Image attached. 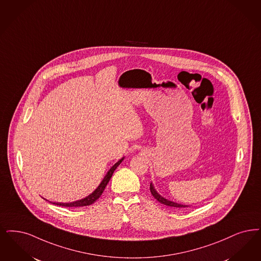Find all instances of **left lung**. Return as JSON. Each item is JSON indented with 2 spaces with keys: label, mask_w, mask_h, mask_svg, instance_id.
Wrapping results in <instances>:
<instances>
[{
  "label": "left lung",
  "mask_w": 261,
  "mask_h": 261,
  "mask_svg": "<svg viewBox=\"0 0 261 261\" xmlns=\"http://www.w3.org/2000/svg\"><path fill=\"white\" fill-rule=\"evenodd\" d=\"M150 192H151V194L153 195V197L156 199L158 202H160L161 204H164V205H166L168 207H172V208H186V207H188L187 205H182V204H178V203H176V202H173V201H170V200H168V199L164 198L163 196H161L158 192H157L156 190H155V188L153 187V185H152V182H150Z\"/></svg>",
  "instance_id": "obj_1"
}]
</instances>
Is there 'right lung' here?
<instances>
[{
    "label": "right lung",
    "instance_id": "right-lung-1",
    "mask_svg": "<svg viewBox=\"0 0 261 261\" xmlns=\"http://www.w3.org/2000/svg\"><path fill=\"white\" fill-rule=\"evenodd\" d=\"M123 159H124V157H122L120 160H118L115 165L108 171V173L106 174V176L103 178V180L101 181V184L98 186V188H96L91 194H89L85 198L81 199V200H77V201H73V202H69V203H61V202H50V203L55 204L57 206L69 207V208L70 207H84V206H89V205L93 204L94 202L102 195L105 188L107 187L108 182L110 181V179H111V177L113 176L115 169L118 167V165L123 161ZM46 201H48V200H46Z\"/></svg>",
    "mask_w": 261,
    "mask_h": 261
}]
</instances>
